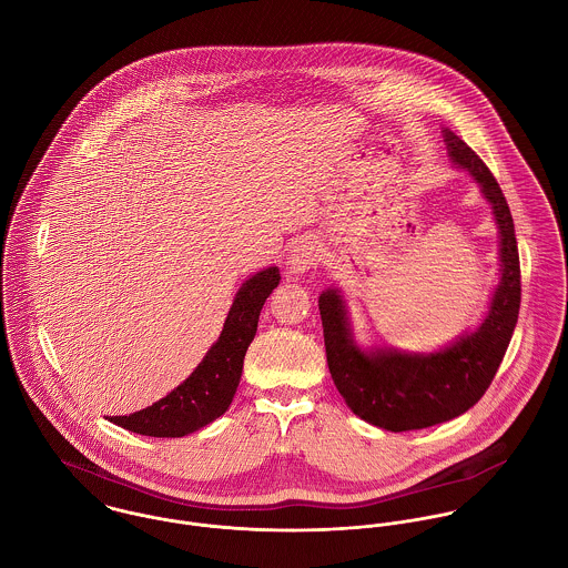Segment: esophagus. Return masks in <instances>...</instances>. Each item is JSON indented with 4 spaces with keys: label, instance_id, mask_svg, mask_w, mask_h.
<instances>
[{
    "label": "esophagus",
    "instance_id": "34e87169",
    "mask_svg": "<svg viewBox=\"0 0 568 568\" xmlns=\"http://www.w3.org/2000/svg\"><path fill=\"white\" fill-rule=\"evenodd\" d=\"M320 260H322V246L317 241L306 239V241H300L291 248L288 268H291L293 275H304L311 268H315L320 264Z\"/></svg>",
    "mask_w": 568,
    "mask_h": 568
}]
</instances>
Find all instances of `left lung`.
I'll return each instance as SVG.
<instances>
[{
	"label": "left lung",
	"instance_id": "8db88e82",
	"mask_svg": "<svg viewBox=\"0 0 568 568\" xmlns=\"http://www.w3.org/2000/svg\"><path fill=\"white\" fill-rule=\"evenodd\" d=\"M442 133L453 163L479 183L498 227L500 268L486 320L426 354L365 349L352 336L341 291L332 286L320 297L325 356L338 394L361 419L394 433L435 426L477 405L505 356L520 308V262L509 205L479 155L450 129Z\"/></svg>",
	"mask_w": 568,
	"mask_h": 568
}]
</instances>
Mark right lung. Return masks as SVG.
I'll return each mask as SVG.
<instances>
[{"instance_id":"add662e5","label":"right lung","mask_w":568,"mask_h":568,"mask_svg":"<svg viewBox=\"0 0 568 568\" xmlns=\"http://www.w3.org/2000/svg\"><path fill=\"white\" fill-rule=\"evenodd\" d=\"M277 284V266L251 275L234 297L219 341L199 367L155 405L131 415H113L109 422L149 437H183L221 417L239 389L244 354L255 336L260 311Z\"/></svg>"}]
</instances>
